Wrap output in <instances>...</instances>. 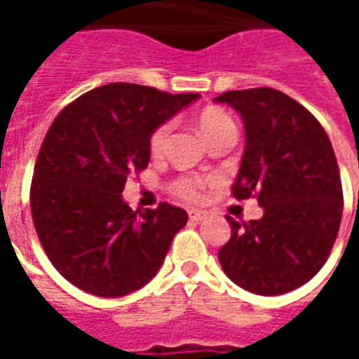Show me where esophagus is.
<instances>
[{"label": "esophagus", "instance_id": "obj_1", "mask_svg": "<svg viewBox=\"0 0 359 359\" xmlns=\"http://www.w3.org/2000/svg\"><path fill=\"white\" fill-rule=\"evenodd\" d=\"M188 217H190V221H196V223H198V221H203V219L208 217V213L202 210H190L188 211Z\"/></svg>", "mask_w": 359, "mask_h": 359}]
</instances>
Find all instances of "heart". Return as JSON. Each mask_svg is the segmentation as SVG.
Returning <instances> with one entry per match:
<instances>
[{"label": "heart", "mask_w": 359, "mask_h": 359, "mask_svg": "<svg viewBox=\"0 0 359 359\" xmlns=\"http://www.w3.org/2000/svg\"><path fill=\"white\" fill-rule=\"evenodd\" d=\"M171 123H161L157 126L156 130L149 136V151L151 156H163L165 148H167V140H169V134H171ZM198 126L200 130L205 136V140L213 142L225 136V134H236V125L231 118V115H226L223 109H217V107H208L200 113L198 117ZM210 179H202V177H194V175H184V177H179L177 180H172L171 190L180 198L184 200H190V202H196L202 198V192L205 190V187L210 184Z\"/></svg>", "instance_id": "obj_1"}]
</instances>
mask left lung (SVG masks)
Returning a JSON list of instances; mask_svg holds the SVG:
<instances>
[{
	"label": "left lung",
	"mask_w": 359,
	"mask_h": 359,
	"mask_svg": "<svg viewBox=\"0 0 359 359\" xmlns=\"http://www.w3.org/2000/svg\"><path fill=\"white\" fill-rule=\"evenodd\" d=\"M244 121L246 148L233 184L236 200L256 196L264 217L238 223L219 250L233 283L262 296L290 292L331 254L342 219V184L331 140L304 105L273 88L215 97Z\"/></svg>",
	"instance_id": "1"
}]
</instances>
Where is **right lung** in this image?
Listing matches in <instances>:
<instances>
[{
	"label": "right lung",
	"mask_w": 359,
	"mask_h": 359,
	"mask_svg": "<svg viewBox=\"0 0 359 359\" xmlns=\"http://www.w3.org/2000/svg\"><path fill=\"white\" fill-rule=\"evenodd\" d=\"M198 97L113 82L53 118L36 159L30 211L46 254L69 283L117 298L159 271L188 213L165 202L133 211L121 192L130 172L148 167L151 133Z\"/></svg>",
	"instance_id": "obj_1"
}]
</instances>
